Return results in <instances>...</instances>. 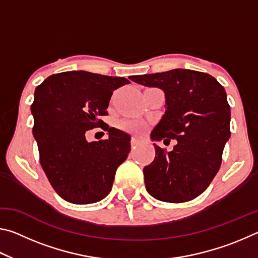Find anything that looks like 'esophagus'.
I'll return each instance as SVG.
<instances>
[{
  "instance_id": "1",
  "label": "esophagus",
  "mask_w": 258,
  "mask_h": 258,
  "mask_svg": "<svg viewBox=\"0 0 258 258\" xmlns=\"http://www.w3.org/2000/svg\"><path fill=\"white\" fill-rule=\"evenodd\" d=\"M139 142H140V141H139L138 138H132V141H131V146H132L133 149L139 145Z\"/></svg>"
}]
</instances>
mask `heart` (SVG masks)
<instances>
[{
    "mask_svg": "<svg viewBox=\"0 0 258 258\" xmlns=\"http://www.w3.org/2000/svg\"><path fill=\"white\" fill-rule=\"evenodd\" d=\"M121 127L125 130H130V131H139L141 128V124L139 121H134V120H125L121 121Z\"/></svg>",
    "mask_w": 258,
    "mask_h": 258,
    "instance_id": "b5f03b06",
    "label": "heart"
}]
</instances>
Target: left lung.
Returning a JSON list of instances; mask_svg holds the SVG:
<instances>
[{
    "mask_svg": "<svg viewBox=\"0 0 258 258\" xmlns=\"http://www.w3.org/2000/svg\"><path fill=\"white\" fill-rule=\"evenodd\" d=\"M131 81L165 93V113L152 130V141L177 143L143 168L146 189L166 203H184L202 195L220 169L230 138V106L224 87L206 73L190 69L131 76Z\"/></svg>",
    "mask_w": 258,
    "mask_h": 258,
    "instance_id": "left-lung-1",
    "label": "left lung"
}]
</instances>
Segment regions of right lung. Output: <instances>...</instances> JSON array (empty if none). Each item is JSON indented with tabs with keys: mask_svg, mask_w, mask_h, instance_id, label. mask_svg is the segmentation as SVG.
Returning a JSON list of instances; mask_svg holds the SVG:
<instances>
[{
	"mask_svg": "<svg viewBox=\"0 0 258 258\" xmlns=\"http://www.w3.org/2000/svg\"><path fill=\"white\" fill-rule=\"evenodd\" d=\"M124 77L84 71L54 74L38 85L30 107L43 171L61 198L72 204L100 202L110 192L118 166L127 158L131 137L104 125L111 94ZM101 125L108 139L89 143L86 131Z\"/></svg>",
	"mask_w": 258,
	"mask_h": 258,
	"instance_id": "obj_1",
	"label": "right lung"
}]
</instances>
